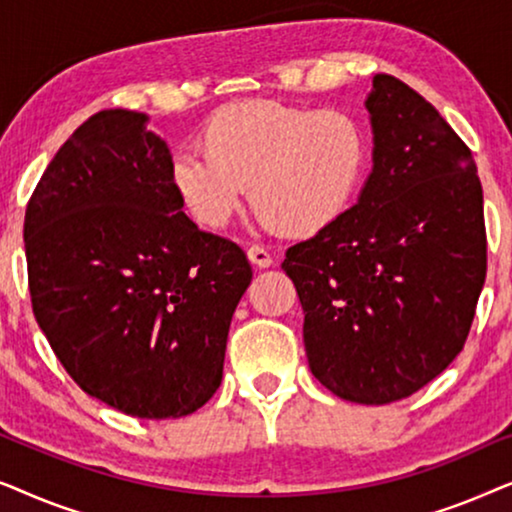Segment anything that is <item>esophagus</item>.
Returning a JSON list of instances; mask_svg holds the SVG:
<instances>
[{"label":"esophagus","mask_w":512,"mask_h":512,"mask_svg":"<svg viewBox=\"0 0 512 512\" xmlns=\"http://www.w3.org/2000/svg\"><path fill=\"white\" fill-rule=\"evenodd\" d=\"M247 258H249L251 265H256V268H261V270L270 268V265H272V256L263 247H249Z\"/></svg>","instance_id":"esophagus-1"}]
</instances>
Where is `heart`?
<instances>
[{
    "mask_svg": "<svg viewBox=\"0 0 512 512\" xmlns=\"http://www.w3.org/2000/svg\"><path fill=\"white\" fill-rule=\"evenodd\" d=\"M198 151L174 153L170 184L202 228L219 230L251 205L265 226L312 237L352 202L368 160V132L352 111L247 100L216 111Z\"/></svg>",
    "mask_w": 512,
    "mask_h": 512,
    "instance_id": "heart-1",
    "label": "heart"
}]
</instances>
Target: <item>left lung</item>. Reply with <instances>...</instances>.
<instances>
[{
  "label": "left lung",
  "mask_w": 512,
  "mask_h": 512,
  "mask_svg": "<svg viewBox=\"0 0 512 512\" xmlns=\"http://www.w3.org/2000/svg\"><path fill=\"white\" fill-rule=\"evenodd\" d=\"M366 109L373 172L359 202L282 268L305 312L310 370L335 396L384 405L450 366L487 275L482 186L471 149L436 107L389 74Z\"/></svg>",
  "instance_id": "obj_1"
}]
</instances>
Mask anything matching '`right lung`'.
<instances>
[{
	"mask_svg": "<svg viewBox=\"0 0 512 512\" xmlns=\"http://www.w3.org/2000/svg\"><path fill=\"white\" fill-rule=\"evenodd\" d=\"M146 123L107 109L60 146L27 202V279L39 328L88 396L177 419L219 389L251 265L184 214L170 149Z\"/></svg>",
	"mask_w": 512,
	"mask_h": 512,
	"instance_id": "obj_1",
	"label": "right lung"
}]
</instances>
